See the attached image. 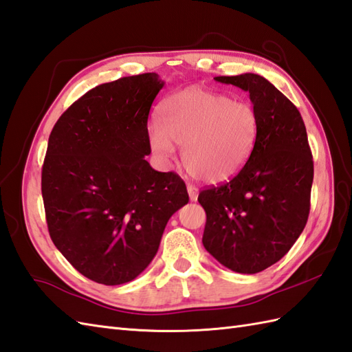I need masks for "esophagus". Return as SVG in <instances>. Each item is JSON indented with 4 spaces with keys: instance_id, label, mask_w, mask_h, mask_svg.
<instances>
[{
    "instance_id": "obj_1",
    "label": "esophagus",
    "mask_w": 352,
    "mask_h": 352,
    "mask_svg": "<svg viewBox=\"0 0 352 352\" xmlns=\"http://www.w3.org/2000/svg\"><path fill=\"white\" fill-rule=\"evenodd\" d=\"M187 193H189L190 201L198 199V187L193 184H187Z\"/></svg>"
}]
</instances>
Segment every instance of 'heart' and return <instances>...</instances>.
Here are the masks:
<instances>
[{
    "instance_id": "b5f03b06",
    "label": "heart",
    "mask_w": 352,
    "mask_h": 352,
    "mask_svg": "<svg viewBox=\"0 0 352 352\" xmlns=\"http://www.w3.org/2000/svg\"><path fill=\"white\" fill-rule=\"evenodd\" d=\"M259 135V117L252 104L192 85L162 103L157 126L150 132L151 150L169 159L183 145L182 159L195 178L223 183L246 165Z\"/></svg>"
}]
</instances>
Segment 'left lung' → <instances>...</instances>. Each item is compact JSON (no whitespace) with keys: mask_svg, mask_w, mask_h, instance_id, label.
<instances>
[{"mask_svg":"<svg viewBox=\"0 0 352 352\" xmlns=\"http://www.w3.org/2000/svg\"><path fill=\"white\" fill-rule=\"evenodd\" d=\"M249 91L259 117L255 148L228 183L202 190L204 248L236 273L255 274L287 255L303 232L314 182L303 118L288 97L263 76H216Z\"/></svg>","mask_w":352,"mask_h":352,"instance_id":"8db88e82","label":"left lung"}]
</instances>
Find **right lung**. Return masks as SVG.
I'll list each match as a JSON object with an SVG mask.
<instances>
[{
    "instance_id": "right-lung-1",
    "label": "right lung",
    "mask_w": 352,
    "mask_h": 352,
    "mask_svg": "<svg viewBox=\"0 0 352 352\" xmlns=\"http://www.w3.org/2000/svg\"><path fill=\"white\" fill-rule=\"evenodd\" d=\"M163 87L157 73L97 85L49 135L42 196L63 256L103 285L133 280L156 256L169 217L189 202L175 173H157L146 122Z\"/></svg>"
}]
</instances>
